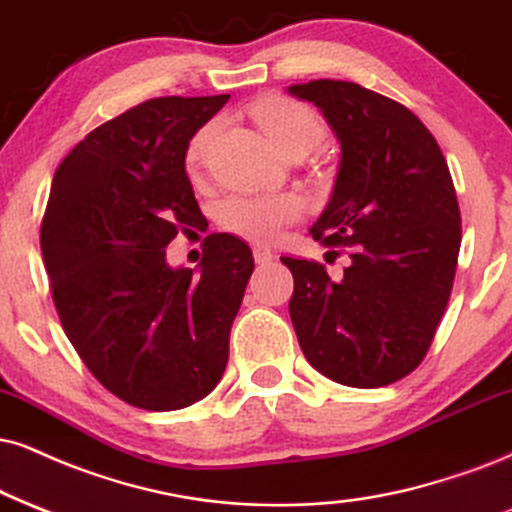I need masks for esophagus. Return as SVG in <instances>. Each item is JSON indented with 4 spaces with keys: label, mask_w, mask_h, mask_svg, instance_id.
<instances>
[{
    "label": "esophagus",
    "mask_w": 512,
    "mask_h": 512,
    "mask_svg": "<svg viewBox=\"0 0 512 512\" xmlns=\"http://www.w3.org/2000/svg\"><path fill=\"white\" fill-rule=\"evenodd\" d=\"M254 261L256 263H270L273 261V251L266 246H254Z\"/></svg>",
    "instance_id": "obj_1"
}]
</instances>
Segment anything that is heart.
<instances>
[{
    "label": "heart",
    "instance_id": "b5f03b06",
    "mask_svg": "<svg viewBox=\"0 0 512 512\" xmlns=\"http://www.w3.org/2000/svg\"><path fill=\"white\" fill-rule=\"evenodd\" d=\"M254 116L266 130L270 142L285 156L294 149H311L323 137V125H320L311 106L296 102V99L280 97V94L263 99L254 109ZM213 132H216V123H208L189 140V170H197L204 163ZM301 216H304V201L296 194H263V197L232 194V197L220 201L216 211L218 225L223 230L251 239V242H273L287 225L296 223Z\"/></svg>",
    "mask_w": 512,
    "mask_h": 512
}]
</instances>
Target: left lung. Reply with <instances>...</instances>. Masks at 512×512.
<instances>
[{
  "mask_svg": "<svg viewBox=\"0 0 512 512\" xmlns=\"http://www.w3.org/2000/svg\"><path fill=\"white\" fill-rule=\"evenodd\" d=\"M342 142L334 192L311 227L346 254L327 275L318 261L282 256L294 275L289 315L315 370L346 387H387L425 361L451 299L460 208L449 163L406 106L356 82L292 85Z\"/></svg>",
  "mask_w": 512,
  "mask_h": 512,
  "instance_id": "left-lung-1",
  "label": "left lung"
}]
</instances>
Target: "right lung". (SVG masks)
<instances>
[{
    "mask_svg": "<svg viewBox=\"0 0 512 512\" xmlns=\"http://www.w3.org/2000/svg\"><path fill=\"white\" fill-rule=\"evenodd\" d=\"M230 94L156 97L87 132L56 168L40 246L49 289L87 370L144 410L213 391L230 356L254 256L213 232L201 270L168 268L166 246L206 223L185 173L189 140Z\"/></svg>",
    "mask_w": 512,
    "mask_h": 512,
    "instance_id": "right-lung-1",
    "label": "right lung"
}]
</instances>
